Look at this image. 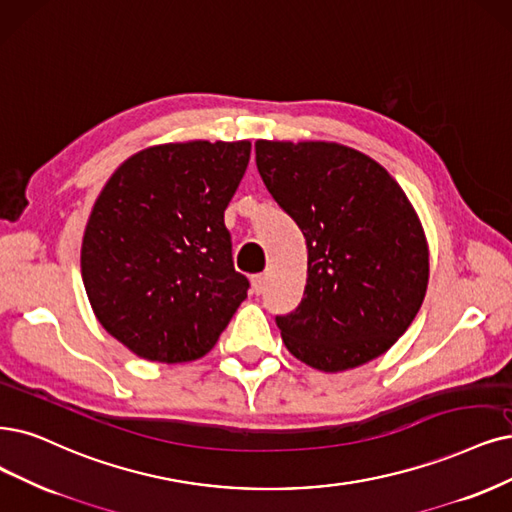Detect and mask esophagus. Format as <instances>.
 Masks as SVG:
<instances>
[{
    "mask_svg": "<svg viewBox=\"0 0 512 512\" xmlns=\"http://www.w3.org/2000/svg\"><path fill=\"white\" fill-rule=\"evenodd\" d=\"M251 282H253V291L259 295L263 289H266V274H255Z\"/></svg>",
    "mask_w": 512,
    "mask_h": 512,
    "instance_id": "34e87169",
    "label": "esophagus"
}]
</instances>
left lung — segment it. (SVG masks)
I'll return each instance as SVG.
<instances>
[{"instance_id": "8db88e82", "label": "left lung", "mask_w": 512, "mask_h": 512, "mask_svg": "<svg viewBox=\"0 0 512 512\" xmlns=\"http://www.w3.org/2000/svg\"><path fill=\"white\" fill-rule=\"evenodd\" d=\"M257 170L308 244L301 304L276 316L287 350L318 371L365 365L396 344L428 287V242L401 185L327 141H257Z\"/></svg>"}]
</instances>
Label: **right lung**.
<instances>
[{
	"instance_id": "1",
	"label": "right lung",
	"mask_w": 512,
	"mask_h": 512,
	"mask_svg": "<svg viewBox=\"0 0 512 512\" xmlns=\"http://www.w3.org/2000/svg\"><path fill=\"white\" fill-rule=\"evenodd\" d=\"M249 141L147 147L109 177L82 240L94 316L130 352L156 363L211 350L249 291L234 270L227 204Z\"/></svg>"
}]
</instances>
